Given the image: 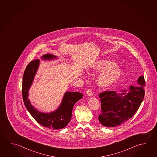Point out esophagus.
I'll list each match as a JSON object with an SVG mask.
<instances>
[{
    "mask_svg": "<svg viewBox=\"0 0 157 157\" xmlns=\"http://www.w3.org/2000/svg\"><path fill=\"white\" fill-rule=\"evenodd\" d=\"M86 95L88 96H92L93 95V92L92 90H91V89L87 90V91H86Z\"/></svg>",
    "mask_w": 157,
    "mask_h": 157,
    "instance_id": "obj_1",
    "label": "esophagus"
}]
</instances>
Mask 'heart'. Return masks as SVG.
Segmentation results:
<instances>
[{"mask_svg":"<svg viewBox=\"0 0 157 157\" xmlns=\"http://www.w3.org/2000/svg\"><path fill=\"white\" fill-rule=\"evenodd\" d=\"M93 72H101L98 76L97 82L100 86L109 87L117 82L124 75V71L117 66L112 59H102L95 61L90 68Z\"/></svg>","mask_w":157,"mask_h":157,"instance_id":"1","label":"heart"}]
</instances>
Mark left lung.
<instances>
[{"instance_id": "8db88e82", "label": "left lung", "mask_w": 157, "mask_h": 157, "mask_svg": "<svg viewBox=\"0 0 157 157\" xmlns=\"http://www.w3.org/2000/svg\"><path fill=\"white\" fill-rule=\"evenodd\" d=\"M137 82L140 86H130L128 93V90H123L120 94L107 91L99 94L101 113L98 120L103 126L119 125L132 118L138 110L144 98V77H140Z\"/></svg>"}]
</instances>
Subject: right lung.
Instances as JSON below:
<instances>
[{"label":"right lung","mask_w":157,"mask_h":157,"mask_svg":"<svg viewBox=\"0 0 157 157\" xmlns=\"http://www.w3.org/2000/svg\"><path fill=\"white\" fill-rule=\"evenodd\" d=\"M40 58L49 61L56 59L57 57L52 54H46ZM39 64V59L32 61L27 65L24 72L22 89L24 104L31 116L42 126L54 130L63 128L70 122L73 106L82 98V93L78 92L66 91L62 98L61 103L55 111L50 113H44L36 109L32 105L29 99V92Z\"/></svg>","instance_id":"right-lung-1"}]
</instances>
